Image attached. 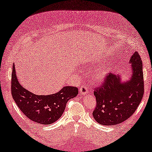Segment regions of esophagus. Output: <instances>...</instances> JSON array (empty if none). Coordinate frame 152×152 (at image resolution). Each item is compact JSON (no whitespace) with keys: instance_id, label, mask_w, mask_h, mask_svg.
<instances>
[{"instance_id":"esophagus-1","label":"esophagus","mask_w":152,"mask_h":152,"mask_svg":"<svg viewBox=\"0 0 152 152\" xmlns=\"http://www.w3.org/2000/svg\"><path fill=\"white\" fill-rule=\"evenodd\" d=\"M79 93L82 95H86L88 94V91H87V87L85 86H82L80 88H79Z\"/></svg>"}]
</instances>
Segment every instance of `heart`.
<instances>
[{"label": "heart", "mask_w": 152, "mask_h": 152, "mask_svg": "<svg viewBox=\"0 0 152 152\" xmlns=\"http://www.w3.org/2000/svg\"><path fill=\"white\" fill-rule=\"evenodd\" d=\"M110 71L111 66L109 65H104L97 68L92 74V80L95 83L102 82L107 77Z\"/></svg>", "instance_id": "1"}]
</instances>
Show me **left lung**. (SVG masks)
Instances as JSON below:
<instances>
[{"label": "left lung", "mask_w": 152, "mask_h": 152, "mask_svg": "<svg viewBox=\"0 0 152 152\" xmlns=\"http://www.w3.org/2000/svg\"><path fill=\"white\" fill-rule=\"evenodd\" d=\"M131 74L124 80L122 75L110 73L102 87L94 91L97 105L93 116L98 124L113 126L126 121L134 113L142 99V61L135 52L129 59Z\"/></svg>", "instance_id": "obj_1"}]
</instances>
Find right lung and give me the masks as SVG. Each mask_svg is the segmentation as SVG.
Here are the masks:
<instances>
[{"instance_id": "add662e5", "label": "right lung", "mask_w": 152, "mask_h": 152, "mask_svg": "<svg viewBox=\"0 0 152 152\" xmlns=\"http://www.w3.org/2000/svg\"><path fill=\"white\" fill-rule=\"evenodd\" d=\"M11 93L13 99L24 115L36 123L49 125L61 118L68 101L78 94V89L65 86L54 94L35 95L19 83L13 64Z\"/></svg>"}]
</instances>
